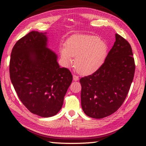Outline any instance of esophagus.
Masks as SVG:
<instances>
[{"instance_id":"34e87169","label":"esophagus","mask_w":146,"mask_h":146,"mask_svg":"<svg viewBox=\"0 0 146 146\" xmlns=\"http://www.w3.org/2000/svg\"><path fill=\"white\" fill-rule=\"evenodd\" d=\"M73 77V80H75V81H77V80H78V79H79L78 76L77 75H74Z\"/></svg>"}]
</instances>
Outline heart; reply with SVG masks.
Masks as SVG:
<instances>
[{
    "label": "heart",
    "instance_id": "1",
    "mask_svg": "<svg viewBox=\"0 0 146 146\" xmlns=\"http://www.w3.org/2000/svg\"><path fill=\"white\" fill-rule=\"evenodd\" d=\"M108 46L98 36L75 35L68 40L66 47L60 49L65 67H69L75 58V68L81 75H90L97 71L108 55Z\"/></svg>",
    "mask_w": 146,
    "mask_h": 146
}]
</instances>
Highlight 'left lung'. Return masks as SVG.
<instances>
[{
    "instance_id": "left-lung-1",
    "label": "left lung",
    "mask_w": 146,
    "mask_h": 146,
    "mask_svg": "<svg viewBox=\"0 0 146 146\" xmlns=\"http://www.w3.org/2000/svg\"><path fill=\"white\" fill-rule=\"evenodd\" d=\"M115 38L102 66L80 80L81 105L85 114L91 118H102L117 111L124 102L134 77L131 47L117 33Z\"/></svg>"
}]
</instances>
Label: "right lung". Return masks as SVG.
I'll list each match as a JSON object with an SVG mask.
<instances>
[{
	"mask_svg": "<svg viewBox=\"0 0 146 146\" xmlns=\"http://www.w3.org/2000/svg\"><path fill=\"white\" fill-rule=\"evenodd\" d=\"M46 33L29 32L12 49L9 75L22 103L42 117L55 115L73 80L68 69L60 68L57 56L47 48Z\"/></svg>",
	"mask_w": 146,
	"mask_h": 146,
	"instance_id": "obj_1",
	"label": "right lung"
}]
</instances>
